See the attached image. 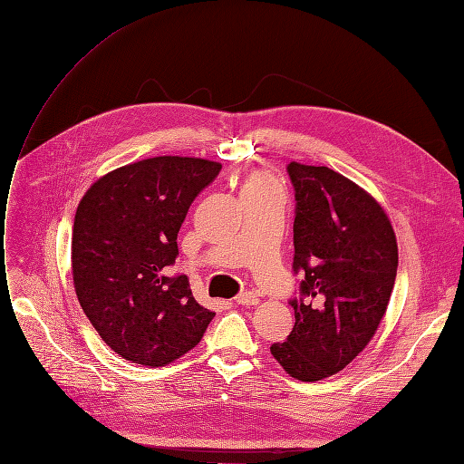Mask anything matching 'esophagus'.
Masks as SVG:
<instances>
[{
  "mask_svg": "<svg viewBox=\"0 0 464 464\" xmlns=\"http://www.w3.org/2000/svg\"><path fill=\"white\" fill-rule=\"evenodd\" d=\"M235 302L238 305H256V304L260 302V298H258V295H256V293H243V295H238L235 298Z\"/></svg>",
  "mask_w": 464,
  "mask_h": 464,
  "instance_id": "34e87169",
  "label": "esophagus"
}]
</instances>
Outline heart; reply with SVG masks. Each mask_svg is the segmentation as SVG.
<instances>
[{
	"label": "heart",
	"mask_w": 464,
	"mask_h": 464,
	"mask_svg": "<svg viewBox=\"0 0 464 464\" xmlns=\"http://www.w3.org/2000/svg\"><path fill=\"white\" fill-rule=\"evenodd\" d=\"M243 198L256 200V198H267V197H283V185L281 181L269 174L266 169H254L248 178L243 181Z\"/></svg>",
	"instance_id": "obj_1"
}]
</instances>
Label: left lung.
Returning <instances> with one entry per match:
<instances>
[{
  "label": "left lung",
  "mask_w": 464,
  "mask_h": 464,
  "mask_svg": "<svg viewBox=\"0 0 464 464\" xmlns=\"http://www.w3.org/2000/svg\"><path fill=\"white\" fill-rule=\"evenodd\" d=\"M296 191L295 271L304 273L295 329L271 346L302 382L344 369L365 350L386 314L398 271L388 214L365 188L327 166L288 164Z\"/></svg>",
  "instance_id": "1"
}]
</instances>
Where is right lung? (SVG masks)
Wrapping results in <instances>:
<instances>
[{"label":"right lung","mask_w":464,"mask_h":464,"mask_svg":"<svg viewBox=\"0 0 464 464\" xmlns=\"http://www.w3.org/2000/svg\"><path fill=\"white\" fill-rule=\"evenodd\" d=\"M221 164L154 157L116 168L82 197L72 227L78 302L120 357L164 367L193 350L214 312L200 305L187 276L169 277L188 206Z\"/></svg>","instance_id":"obj_1"}]
</instances>
